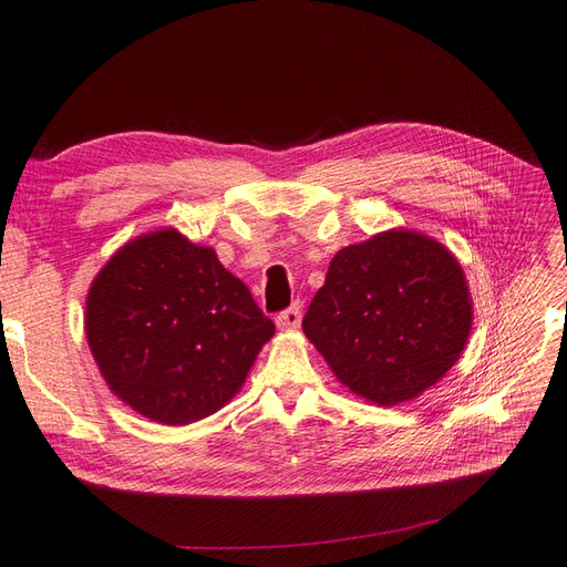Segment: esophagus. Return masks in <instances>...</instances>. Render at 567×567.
Returning <instances> with one entry per match:
<instances>
[{
    "label": "esophagus",
    "instance_id": "obj_1",
    "mask_svg": "<svg viewBox=\"0 0 567 567\" xmlns=\"http://www.w3.org/2000/svg\"><path fill=\"white\" fill-rule=\"evenodd\" d=\"M300 321H302V309H300V302L290 305L288 309H284V311H279V315H277V326H279L281 330L298 328V326H300Z\"/></svg>",
    "mask_w": 567,
    "mask_h": 567
}]
</instances>
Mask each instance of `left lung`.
<instances>
[{
    "mask_svg": "<svg viewBox=\"0 0 567 567\" xmlns=\"http://www.w3.org/2000/svg\"><path fill=\"white\" fill-rule=\"evenodd\" d=\"M302 328L351 392L394 405L460 359L472 330L470 288L451 250L392 229L338 252Z\"/></svg>",
    "mask_w": 567,
    "mask_h": 567,
    "instance_id": "8db88e82",
    "label": "left lung"
}]
</instances>
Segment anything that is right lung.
<instances>
[{
	"instance_id": "right-lung-1",
	"label": "right lung",
	"mask_w": 567,
	"mask_h": 567,
	"mask_svg": "<svg viewBox=\"0 0 567 567\" xmlns=\"http://www.w3.org/2000/svg\"><path fill=\"white\" fill-rule=\"evenodd\" d=\"M271 336L246 284L175 229L116 250L86 300L89 347L110 389L162 424L216 413Z\"/></svg>"
}]
</instances>
